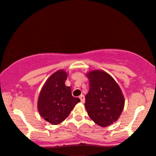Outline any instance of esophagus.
Segmentation results:
<instances>
[{
	"label": "esophagus",
	"instance_id": "34e87169",
	"mask_svg": "<svg viewBox=\"0 0 156 156\" xmlns=\"http://www.w3.org/2000/svg\"><path fill=\"white\" fill-rule=\"evenodd\" d=\"M80 99H81V101L82 102V103H83V102L85 101V97H84L83 95H81L80 96Z\"/></svg>",
	"mask_w": 156,
	"mask_h": 156
}]
</instances>
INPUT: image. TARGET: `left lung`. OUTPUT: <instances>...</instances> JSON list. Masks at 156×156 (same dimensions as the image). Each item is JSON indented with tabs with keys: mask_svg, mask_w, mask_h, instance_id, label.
<instances>
[{
	"mask_svg": "<svg viewBox=\"0 0 156 156\" xmlns=\"http://www.w3.org/2000/svg\"><path fill=\"white\" fill-rule=\"evenodd\" d=\"M87 76L90 88L84 105L88 116L99 126H108L118 119L123 111V94L113 78L104 71H91Z\"/></svg>",
	"mask_w": 156,
	"mask_h": 156,
	"instance_id": "1",
	"label": "left lung"
}]
</instances>
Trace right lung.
<instances>
[{
  "mask_svg": "<svg viewBox=\"0 0 156 156\" xmlns=\"http://www.w3.org/2000/svg\"><path fill=\"white\" fill-rule=\"evenodd\" d=\"M67 73L58 70L51 75L41 91L38 110L43 118L52 124H58L67 118L80 99L72 95L65 85Z\"/></svg>",
  "mask_w": 156,
  "mask_h": 156,
  "instance_id": "add662e5",
  "label": "right lung"
}]
</instances>
